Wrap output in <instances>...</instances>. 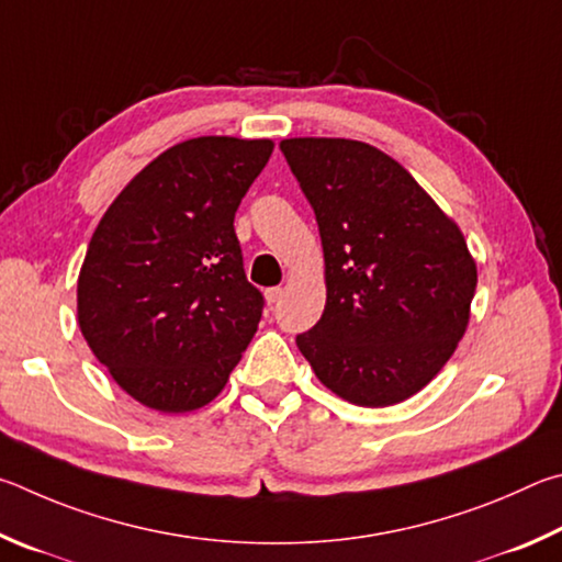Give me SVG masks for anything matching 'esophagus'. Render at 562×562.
Returning a JSON list of instances; mask_svg holds the SVG:
<instances>
[{
	"instance_id": "obj_1",
	"label": "esophagus",
	"mask_w": 562,
	"mask_h": 562,
	"mask_svg": "<svg viewBox=\"0 0 562 562\" xmlns=\"http://www.w3.org/2000/svg\"><path fill=\"white\" fill-rule=\"evenodd\" d=\"M263 296H266V303H269V306H273V303H279V301H281L283 291H281L279 286H273V289H266V291H263Z\"/></svg>"
}]
</instances>
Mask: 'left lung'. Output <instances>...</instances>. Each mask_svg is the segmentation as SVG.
<instances>
[{"label":"left lung","mask_w":562,"mask_h":562,"mask_svg":"<svg viewBox=\"0 0 562 562\" xmlns=\"http://www.w3.org/2000/svg\"><path fill=\"white\" fill-rule=\"evenodd\" d=\"M281 153L316 212L326 311L296 346L360 407L407 400L447 366L469 326L476 261L415 177L378 147L291 137Z\"/></svg>","instance_id":"left-lung-1"}]
</instances>
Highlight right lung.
Instances as JSON below:
<instances>
[{
  "instance_id": "right-lung-1",
  "label": "right lung",
  "mask_w": 562,
  "mask_h": 562,
  "mask_svg": "<svg viewBox=\"0 0 562 562\" xmlns=\"http://www.w3.org/2000/svg\"><path fill=\"white\" fill-rule=\"evenodd\" d=\"M271 140L192 137L108 206L78 273V326L140 405L192 412L224 390L261 321L234 214Z\"/></svg>"
}]
</instances>
